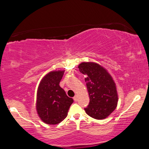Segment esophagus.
<instances>
[{
  "label": "esophagus",
  "instance_id": "34e87169",
  "mask_svg": "<svg viewBox=\"0 0 149 149\" xmlns=\"http://www.w3.org/2000/svg\"><path fill=\"white\" fill-rule=\"evenodd\" d=\"M73 99H74V101H77V100H78V98H77V96H74V98H73Z\"/></svg>",
  "mask_w": 149,
  "mask_h": 149
}]
</instances>
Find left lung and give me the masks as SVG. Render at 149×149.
Wrapping results in <instances>:
<instances>
[{
  "instance_id": "8db88e82",
  "label": "left lung",
  "mask_w": 149,
  "mask_h": 149,
  "mask_svg": "<svg viewBox=\"0 0 149 149\" xmlns=\"http://www.w3.org/2000/svg\"><path fill=\"white\" fill-rule=\"evenodd\" d=\"M79 71L86 75L85 81L90 103L85 111L96 120L107 118L117 107L118 96L112 77L105 68L95 62H82Z\"/></svg>"
}]
</instances>
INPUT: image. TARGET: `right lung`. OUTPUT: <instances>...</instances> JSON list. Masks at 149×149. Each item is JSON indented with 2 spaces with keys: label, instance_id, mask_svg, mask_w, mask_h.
Instances as JSON below:
<instances>
[{
  "label": "right lung",
  "instance_id": "obj_1",
  "mask_svg": "<svg viewBox=\"0 0 149 149\" xmlns=\"http://www.w3.org/2000/svg\"><path fill=\"white\" fill-rule=\"evenodd\" d=\"M64 70H54L47 73L40 81L36 98V111L40 118L47 125H55L67 116L68 109L73 103L59 82Z\"/></svg>",
  "mask_w": 149,
  "mask_h": 149
}]
</instances>
